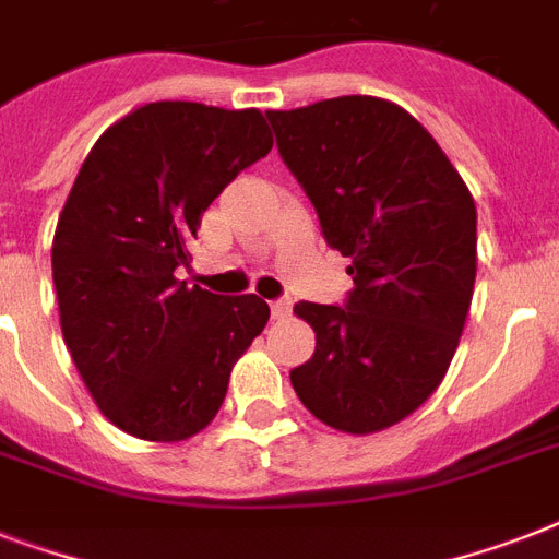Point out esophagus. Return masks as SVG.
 <instances>
[{
    "label": "esophagus",
    "instance_id": "esophagus-1",
    "mask_svg": "<svg viewBox=\"0 0 559 559\" xmlns=\"http://www.w3.org/2000/svg\"><path fill=\"white\" fill-rule=\"evenodd\" d=\"M270 310H272V319H287V316H289V301H287V298H284V301H272Z\"/></svg>",
    "mask_w": 559,
    "mask_h": 559
}]
</instances>
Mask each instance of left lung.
<instances>
[{"instance_id": "obj_1", "label": "left lung", "mask_w": 559, "mask_h": 559, "mask_svg": "<svg viewBox=\"0 0 559 559\" xmlns=\"http://www.w3.org/2000/svg\"><path fill=\"white\" fill-rule=\"evenodd\" d=\"M266 116L357 284L345 307H293L316 354L289 380L322 424L380 432L424 406L455 357L476 284V202L426 127L391 100L342 95Z\"/></svg>"}]
</instances>
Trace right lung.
Here are the masks:
<instances>
[{
    "label": "right lung",
    "instance_id": "right-lung-1",
    "mask_svg": "<svg viewBox=\"0 0 559 559\" xmlns=\"http://www.w3.org/2000/svg\"><path fill=\"white\" fill-rule=\"evenodd\" d=\"M272 151L261 109L156 100L92 144L51 243L60 331L109 424L142 441L202 432L270 322L258 296L177 278L202 211Z\"/></svg>",
    "mask_w": 559,
    "mask_h": 559
}]
</instances>
